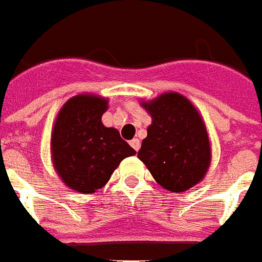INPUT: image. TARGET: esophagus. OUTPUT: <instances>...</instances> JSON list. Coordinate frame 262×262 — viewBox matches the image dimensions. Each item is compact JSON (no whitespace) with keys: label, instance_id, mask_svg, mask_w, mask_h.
I'll return each instance as SVG.
<instances>
[{"label":"esophagus","instance_id":"esophagus-1","mask_svg":"<svg viewBox=\"0 0 262 262\" xmlns=\"http://www.w3.org/2000/svg\"><path fill=\"white\" fill-rule=\"evenodd\" d=\"M130 146L137 151V150L140 149V140L139 139H133V140H130Z\"/></svg>","mask_w":262,"mask_h":262}]
</instances>
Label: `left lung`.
I'll return each mask as SVG.
<instances>
[{"label":"left lung","mask_w":262,"mask_h":262,"mask_svg":"<svg viewBox=\"0 0 262 262\" xmlns=\"http://www.w3.org/2000/svg\"><path fill=\"white\" fill-rule=\"evenodd\" d=\"M151 118L137 157L163 188L183 193L206 177L211 142L200 112L177 92L140 100Z\"/></svg>","instance_id":"left-lung-1"}]
</instances>
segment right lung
Instances as JSON below:
<instances>
[{"mask_svg":"<svg viewBox=\"0 0 262 262\" xmlns=\"http://www.w3.org/2000/svg\"><path fill=\"white\" fill-rule=\"evenodd\" d=\"M107 98L80 93L65 102L51 133V160L63 184L80 194L106 186L120 162L136 155L118 129L106 127Z\"/></svg>","mask_w":262,"mask_h":262,"instance_id":"1","label":"right lung"}]
</instances>
